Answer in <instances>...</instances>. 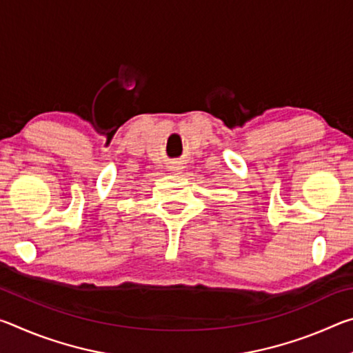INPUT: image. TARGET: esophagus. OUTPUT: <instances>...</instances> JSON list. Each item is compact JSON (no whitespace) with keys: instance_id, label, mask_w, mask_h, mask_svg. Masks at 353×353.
I'll list each match as a JSON object with an SVG mask.
<instances>
[{"instance_id":"esophagus-1","label":"esophagus","mask_w":353,"mask_h":353,"mask_svg":"<svg viewBox=\"0 0 353 353\" xmlns=\"http://www.w3.org/2000/svg\"><path fill=\"white\" fill-rule=\"evenodd\" d=\"M183 168V166L179 163V162H172V163H170V166H168V170L171 171V172H179Z\"/></svg>"}]
</instances>
